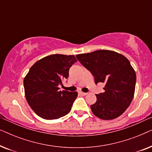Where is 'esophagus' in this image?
I'll list each match as a JSON object with an SVG mask.
<instances>
[{
	"mask_svg": "<svg viewBox=\"0 0 152 152\" xmlns=\"http://www.w3.org/2000/svg\"><path fill=\"white\" fill-rule=\"evenodd\" d=\"M79 94L81 95H83V96H84V95H86L87 93H84V92H82V91H80L79 92Z\"/></svg>",
	"mask_w": 152,
	"mask_h": 152,
	"instance_id": "esophagus-1",
	"label": "esophagus"
}]
</instances>
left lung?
Listing matches in <instances>:
<instances>
[{
  "instance_id": "obj_1",
  "label": "left lung",
  "mask_w": 152,
  "mask_h": 152,
  "mask_svg": "<svg viewBox=\"0 0 152 152\" xmlns=\"http://www.w3.org/2000/svg\"><path fill=\"white\" fill-rule=\"evenodd\" d=\"M78 61L91 72L95 83H105L104 92L96 95L91 111L102 120L121 115L132 102L136 75L126 58L116 52L99 50L76 55Z\"/></svg>"
}]
</instances>
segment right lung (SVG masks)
<instances>
[{"label":"right lung","instance_id":"obj_1","mask_svg":"<svg viewBox=\"0 0 152 152\" xmlns=\"http://www.w3.org/2000/svg\"><path fill=\"white\" fill-rule=\"evenodd\" d=\"M74 55H52L37 61L23 80L27 102L39 117L55 120L69 113L77 92L59 91V85L69 75L77 62Z\"/></svg>","mask_w":152,"mask_h":152}]
</instances>
